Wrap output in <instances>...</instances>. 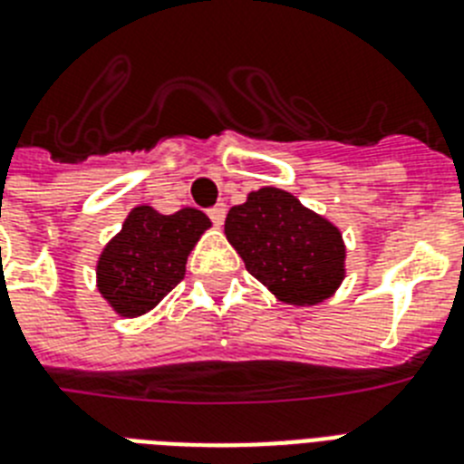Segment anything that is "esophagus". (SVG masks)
<instances>
[{
  "mask_svg": "<svg viewBox=\"0 0 464 464\" xmlns=\"http://www.w3.org/2000/svg\"><path fill=\"white\" fill-rule=\"evenodd\" d=\"M209 219H212L214 226H221L226 219V205H214L212 209H208Z\"/></svg>",
  "mask_w": 464,
  "mask_h": 464,
  "instance_id": "34e87169",
  "label": "esophagus"
}]
</instances>
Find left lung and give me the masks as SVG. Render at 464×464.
<instances>
[{"mask_svg":"<svg viewBox=\"0 0 464 464\" xmlns=\"http://www.w3.org/2000/svg\"><path fill=\"white\" fill-rule=\"evenodd\" d=\"M224 233L245 268L285 304H321L344 280L340 228L287 190H252L243 205L228 209Z\"/></svg>","mask_w":464,"mask_h":464,"instance_id":"left-lung-1","label":"left lung"}]
</instances>
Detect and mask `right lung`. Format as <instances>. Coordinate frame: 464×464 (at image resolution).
I'll use <instances>...</instances> for the list:
<instances>
[{"label": "right lung", "mask_w": 464, "mask_h": 464, "mask_svg": "<svg viewBox=\"0 0 464 464\" xmlns=\"http://www.w3.org/2000/svg\"><path fill=\"white\" fill-rule=\"evenodd\" d=\"M209 226L208 214L196 208L174 214L148 205L134 208L96 262L101 297L124 318L155 309L181 283L190 250Z\"/></svg>", "instance_id": "1"}]
</instances>
